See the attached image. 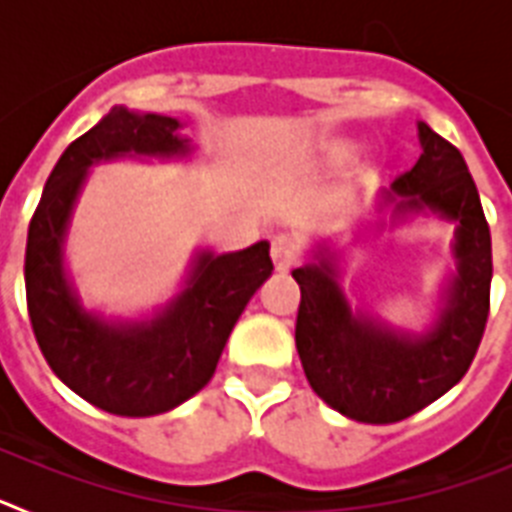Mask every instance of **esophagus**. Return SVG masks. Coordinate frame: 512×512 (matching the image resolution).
Segmentation results:
<instances>
[{"instance_id":"34e87169","label":"esophagus","mask_w":512,"mask_h":512,"mask_svg":"<svg viewBox=\"0 0 512 512\" xmlns=\"http://www.w3.org/2000/svg\"><path fill=\"white\" fill-rule=\"evenodd\" d=\"M271 259H274V266L277 271H289L297 259V246L289 235H277L271 241Z\"/></svg>"}]
</instances>
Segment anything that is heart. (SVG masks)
Instances as JSON below:
<instances>
[{"mask_svg":"<svg viewBox=\"0 0 512 512\" xmlns=\"http://www.w3.org/2000/svg\"><path fill=\"white\" fill-rule=\"evenodd\" d=\"M351 156V146H333L330 148V158L333 161H343V158Z\"/></svg>","mask_w":512,"mask_h":512,"instance_id":"obj_1","label":"heart"}]
</instances>
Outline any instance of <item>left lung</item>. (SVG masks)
Instances as JSON below:
<instances>
[{"instance_id": "obj_1", "label": "left lung", "mask_w": 512, "mask_h": 512, "mask_svg": "<svg viewBox=\"0 0 512 512\" xmlns=\"http://www.w3.org/2000/svg\"><path fill=\"white\" fill-rule=\"evenodd\" d=\"M423 153L384 189L392 215L436 212L456 223V277L446 307L425 336L397 333L354 312L338 287L336 266L318 261L292 271L300 284L295 343L315 395L359 423H397L454 387L474 361L490 315L492 241L464 156L418 122Z\"/></svg>"}]
</instances>
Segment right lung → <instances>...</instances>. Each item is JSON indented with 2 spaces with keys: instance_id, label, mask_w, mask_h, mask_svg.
<instances>
[{
  "instance_id": "right-lung-1",
  "label": "right lung",
  "mask_w": 512,
  "mask_h": 512,
  "mask_svg": "<svg viewBox=\"0 0 512 512\" xmlns=\"http://www.w3.org/2000/svg\"><path fill=\"white\" fill-rule=\"evenodd\" d=\"M179 128L174 117L112 107L58 158L27 230V312L45 361L94 408L125 418L166 413L197 395L274 271L269 243L259 241L223 256L202 251L182 295L151 320L107 323L79 305L63 269V238L87 169L117 156H187Z\"/></svg>"
}]
</instances>
